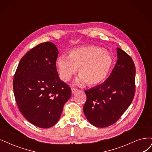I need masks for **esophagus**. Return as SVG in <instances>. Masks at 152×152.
I'll list each match as a JSON object with an SVG mask.
<instances>
[{"mask_svg": "<svg viewBox=\"0 0 152 152\" xmlns=\"http://www.w3.org/2000/svg\"><path fill=\"white\" fill-rule=\"evenodd\" d=\"M77 91H78V90H77V89H75V88H72L71 89V92H72V94H75V93H76Z\"/></svg>", "mask_w": 152, "mask_h": 152, "instance_id": "obj_1", "label": "esophagus"}]
</instances>
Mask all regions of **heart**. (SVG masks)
Returning a JSON list of instances; mask_svg holds the SVG:
<instances>
[{
  "label": "heart",
  "mask_w": 152,
  "mask_h": 152,
  "mask_svg": "<svg viewBox=\"0 0 152 152\" xmlns=\"http://www.w3.org/2000/svg\"><path fill=\"white\" fill-rule=\"evenodd\" d=\"M61 80L67 81L75 75L77 69L80 77L76 85L96 86L109 75L114 64L113 56L107 50L98 46H83L71 50L68 56L61 55L56 60Z\"/></svg>",
  "instance_id": "1"
}]
</instances>
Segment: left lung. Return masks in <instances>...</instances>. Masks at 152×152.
<instances>
[{
	"label": "left lung",
	"instance_id": "left-lung-1",
	"mask_svg": "<svg viewBox=\"0 0 152 152\" xmlns=\"http://www.w3.org/2000/svg\"><path fill=\"white\" fill-rule=\"evenodd\" d=\"M117 61L104 83L85 90L83 111L91 124L108 127L118 121L132 103L135 90V66L131 57L117 48Z\"/></svg>",
	"mask_w": 152,
	"mask_h": 152
}]
</instances>
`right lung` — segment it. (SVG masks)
Listing matches in <instances>:
<instances>
[{
	"instance_id": "1",
	"label": "right lung",
	"mask_w": 152,
	"mask_h": 152,
	"mask_svg": "<svg viewBox=\"0 0 152 152\" xmlns=\"http://www.w3.org/2000/svg\"><path fill=\"white\" fill-rule=\"evenodd\" d=\"M59 54L53 42L31 49L20 59L13 81L16 103L25 118L41 128L59 121L71 88L59 79L56 67Z\"/></svg>"
}]
</instances>
